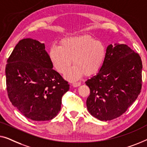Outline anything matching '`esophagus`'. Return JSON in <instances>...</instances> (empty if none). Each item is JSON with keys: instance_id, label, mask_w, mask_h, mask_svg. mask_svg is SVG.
<instances>
[{"instance_id": "obj_1", "label": "esophagus", "mask_w": 147, "mask_h": 147, "mask_svg": "<svg viewBox=\"0 0 147 147\" xmlns=\"http://www.w3.org/2000/svg\"><path fill=\"white\" fill-rule=\"evenodd\" d=\"M72 85H73L74 87H76V86L80 85V82H73V83H72Z\"/></svg>"}]
</instances>
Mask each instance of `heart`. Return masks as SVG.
I'll use <instances>...</instances> for the list:
<instances>
[{
  "instance_id": "obj_1",
  "label": "heart",
  "mask_w": 147,
  "mask_h": 147,
  "mask_svg": "<svg viewBox=\"0 0 147 147\" xmlns=\"http://www.w3.org/2000/svg\"><path fill=\"white\" fill-rule=\"evenodd\" d=\"M106 54V47L102 42L90 35H81L63 38L60 47L53 45L49 58L55 69L62 74L67 71L73 59L74 66L65 74L66 78L73 79L83 73H96L102 67Z\"/></svg>"
}]
</instances>
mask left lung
<instances>
[{
  "label": "left lung",
  "mask_w": 147,
  "mask_h": 147,
  "mask_svg": "<svg viewBox=\"0 0 147 147\" xmlns=\"http://www.w3.org/2000/svg\"><path fill=\"white\" fill-rule=\"evenodd\" d=\"M140 55L126 45H109L100 71L85 82L90 88L88 111L100 121H111L125 113L142 88Z\"/></svg>",
  "instance_id": "left-lung-1"
}]
</instances>
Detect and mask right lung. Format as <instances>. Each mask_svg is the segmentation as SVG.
Listing matches in <instances>:
<instances>
[{"label":"right lung","mask_w":147,"mask_h":147,"mask_svg":"<svg viewBox=\"0 0 147 147\" xmlns=\"http://www.w3.org/2000/svg\"><path fill=\"white\" fill-rule=\"evenodd\" d=\"M44 43L20 40L6 65V83L12 105L28 119H53L61 111L62 96L69 84L53 69Z\"/></svg>","instance_id":"1"}]
</instances>
